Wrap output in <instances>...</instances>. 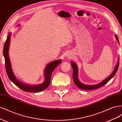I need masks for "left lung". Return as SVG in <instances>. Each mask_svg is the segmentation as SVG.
<instances>
[{
	"label": "left lung",
	"instance_id": "8db88e82",
	"mask_svg": "<svg viewBox=\"0 0 122 122\" xmlns=\"http://www.w3.org/2000/svg\"><path fill=\"white\" fill-rule=\"evenodd\" d=\"M115 36L116 37L117 40L119 42V39H118L117 36V35H116ZM71 64L72 67L73 68L72 77H73V79H74V82L75 83V84L79 88H81L82 89H84V90L96 89H98V88L104 86V85L106 84V83L108 82L111 78H112L113 77V76L116 74V72L118 69V68H119V61H118L117 64L116 65V68H114L113 72L112 73V74H111L109 76H108V77L106 79L104 80H103L102 82L98 84L95 85H85L84 84H83V83H82L81 82L79 81V80L78 79V67H77V66H76V65L75 63H74V62H71Z\"/></svg>",
	"mask_w": 122,
	"mask_h": 122
}]
</instances>
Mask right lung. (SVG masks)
I'll return each mask as SVG.
<instances>
[{
	"instance_id": "right-lung-1",
	"label": "right lung",
	"mask_w": 122,
	"mask_h": 122,
	"mask_svg": "<svg viewBox=\"0 0 122 122\" xmlns=\"http://www.w3.org/2000/svg\"><path fill=\"white\" fill-rule=\"evenodd\" d=\"M11 35V33H10L9 36L7 37L6 40L4 44V47H3V55H4V57L5 59V66L6 71L9 79H10V80H11L13 83H14L17 86H18L21 89L26 92H38L43 91V90L46 89L50 85V83L51 82V77L52 73H53L55 68L61 63V60L54 61L53 62H51L50 63H48L47 65L46 69H45L44 72V76L46 80H45V81L43 83H42V84L39 85L34 86H31L24 84V83L18 81V80L16 78L11 69V63H10V60L8 55V51Z\"/></svg>"
}]
</instances>
